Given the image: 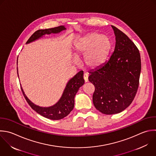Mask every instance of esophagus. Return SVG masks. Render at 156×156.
Returning a JSON list of instances; mask_svg holds the SVG:
<instances>
[{
  "mask_svg": "<svg viewBox=\"0 0 156 156\" xmlns=\"http://www.w3.org/2000/svg\"><path fill=\"white\" fill-rule=\"evenodd\" d=\"M83 79H84V80H85V82H87L88 80V76L87 73H85L83 74Z\"/></svg>",
  "mask_w": 156,
  "mask_h": 156,
  "instance_id": "obj_1",
  "label": "esophagus"
}]
</instances>
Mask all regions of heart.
<instances>
[{"mask_svg":"<svg viewBox=\"0 0 156 156\" xmlns=\"http://www.w3.org/2000/svg\"><path fill=\"white\" fill-rule=\"evenodd\" d=\"M110 49L111 42L108 38L94 33L76 44L74 55L77 58L84 55L85 64L90 68H96L105 62Z\"/></svg>","mask_w":156,"mask_h":156,"instance_id":"obj_1","label":"heart"}]
</instances>
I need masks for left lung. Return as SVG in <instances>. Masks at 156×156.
Segmentation results:
<instances>
[{
	"label": "left lung",
	"instance_id": "obj_1",
	"mask_svg": "<svg viewBox=\"0 0 156 156\" xmlns=\"http://www.w3.org/2000/svg\"><path fill=\"white\" fill-rule=\"evenodd\" d=\"M116 44L110 58L90 72L89 81L94 86L93 102L106 115L118 113L130 105L139 85L141 58L139 51L129 37L113 26Z\"/></svg>",
	"mask_w": 156,
	"mask_h": 156
}]
</instances>
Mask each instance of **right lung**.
<instances>
[{"label":"right lung","mask_w":156,"mask_h":156,"mask_svg":"<svg viewBox=\"0 0 156 156\" xmlns=\"http://www.w3.org/2000/svg\"><path fill=\"white\" fill-rule=\"evenodd\" d=\"M65 29L66 28L63 26H60L51 29L38 30L33 34V35L27 40L26 43L32 42L45 34H51L52 33L57 34ZM17 73L18 76V68ZM83 75V73L82 71H80L71 79H70L67 83L65 89L64 90L63 93L60 100L57 104L49 107H41L34 104L26 96L22 88H21L26 100L33 110L45 118L53 120H58L66 117L73 110L74 106L75 95L78 91L79 88L82 87L85 82Z\"/></svg>","instance_id":"add662e5"}]
</instances>
